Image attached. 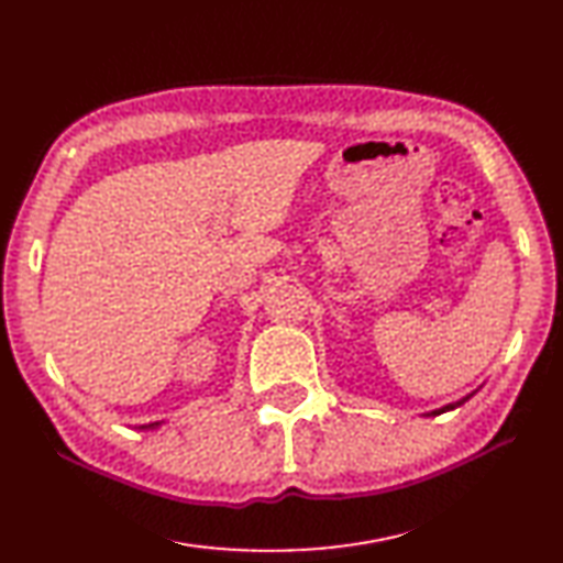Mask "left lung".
Here are the masks:
<instances>
[{"label":"left lung","mask_w":563,"mask_h":563,"mask_svg":"<svg viewBox=\"0 0 563 563\" xmlns=\"http://www.w3.org/2000/svg\"><path fill=\"white\" fill-rule=\"evenodd\" d=\"M473 395H466L464 399H459V401H454V405H446V407H442V409H435V411H430V416H440V413H444V411H452V409H456V407H461L464 405V401H468Z\"/></svg>","instance_id":"1"}]
</instances>
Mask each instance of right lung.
Returning <instances> with one entry per match:
<instances>
[{
  "label": "right lung",
  "instance_id": "1",
  "mask_svg": "<svg viewBox=\"0 0 563 563\" xmlns=\"http://www.w3.org/2000/svg\"><path fill=\"white\" fill-rule=\"evenodd\" d=\"M156 426H162V421H156V423H150V426H140V430H147V428H156Z\"/></svg>",
  "mask_w": 563,
  "mask_h": 563
}]
</instances>
